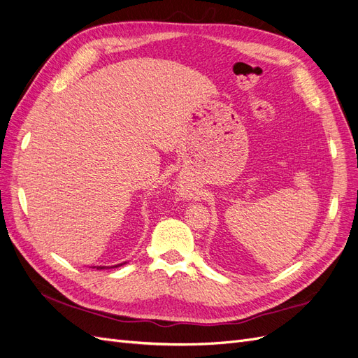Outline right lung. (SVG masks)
Instances as JSON below:
<instances>
[{"label":"right lung","instance_id":"1","mask_svg":"<svg viewBox=\"0 0 358 358\" xmlns=\"http://www.w3.org/2000/svg\"><path fill=\"white\" fill-rule=\"evenodd\" d=\"M117 266H122V264H117ZM117 266H115V267H117ZM94 268V267H92ZM96 268H99V270H101V268H107L106 266H99V267H96Z\"/></svg>","mask_w":358,"mask_h":358}]
</instances>
